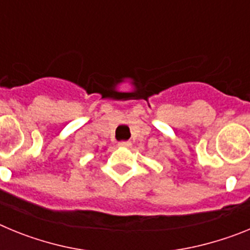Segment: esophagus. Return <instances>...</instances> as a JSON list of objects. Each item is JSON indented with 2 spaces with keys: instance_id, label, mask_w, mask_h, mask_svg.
<instances>
[{
  "instance_id": "esophagus-1",
  "label": "esophagus",
  "mask_w": 250,
  "mask_h": 250,
  "mask_svg": "<svg viewBox=\"0 0 250 250\" xmlns=\"http://www.w3.org/2000/svg\"><path fill=\"white\" fill-rule=\"evenodd\" d=\"M119 146L130 147V146H131V141H120V143H119Z\"/></svg>"
}]
</instances>
